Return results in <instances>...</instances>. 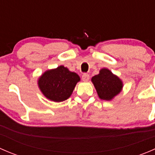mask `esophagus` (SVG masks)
<instances>
[{
	"instance_id": "esophagus-1",
	"label": "esophagus",
	"mask_w": 155,
	"mask_h": 155,
	"mask_svg": "<svg viewBox=\"0 0 155 155\" xmlns=\"http://www.w3.org/2000/svg\"><path fill=\"white\" fill-rule=\"evenodd\" d=\"M82 79L84 82H87L89 79H90V77H89V75L87 73H83L82 76Z\"/></svg>"
}]
</instances>
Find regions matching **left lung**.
I'll list each match as a JSON object with an SVG mask.
<instances>
[{
  "label": "left lung",
  "mask_w": 155,
  "mask_h": 155,
  "mask_svg": "<svg viewBox=\"0 0 155 155\" xmlns=\"http://www.w3.org/2000/svg\"><path fill=\"white\" fill-rule=\"evenodd\" d=\"M91 81L99 97L105 101L112 100L120 93L123 86L121 79L106 68L101 70L99 74L93 76Z\"/></svg>",
  "instance_id": "8db88e82"
}]
</instances>
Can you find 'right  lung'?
<instances>
[{
  "instance_id": "add662e5",
  "label": "right lung",
  "mask_w": 155,
  "mask_h": 155,
  "mask_svg": "<svg viewBox=\"0 0 155 155\" xmlns=\"http://www.w3.org/2000/svg\"><path fill=\"white\" fill-rule=\"evenodd\" d=\"M79 80L80 78L76 73L60 66L45 72L39 79L38 85L48 99L54 102H61L70 97Z\"/></svg>"
}]
</instances>
